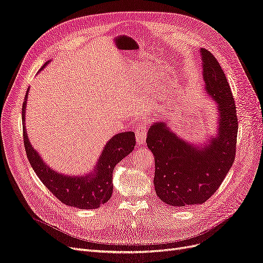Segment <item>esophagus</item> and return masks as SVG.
Instances as JSON below:
<instances>
[{
  "label": "esophagus",
  "instance_id": "1",
  "mask_svg": "<svg viewBox=\"0 0 263 263\" xmlns=\"http://www.w3.org/2000/svg\"><path fill=\"white\" fill-rule=\"evenodd\" d=\"M146 133H147V129H146V124L145 123H141L138 128V131L135 132V137H137V143L139 145H144L145 140H146Z\"/></svg>",
  "mask_w": 263,
  "mask_h": 263
}]
</instances>
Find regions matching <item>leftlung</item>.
<instances>
[{"instance_id":"left-lung-1","label":"left lung","mask_w":263,"mask_h":263,"mask_svg":"<svg viewBox=\"0 0 263 263\" xmlns=\"http://www.w3.org/2000/svg\"><path fill=\"white\" fill-rule=\"evenodd\" d=\"M205 91L217 106L215 135L191 143L166 120L155 121L147 132V147L155 157L154 186L160 200L172 207L205 202L216 193L234 162L238 122L234 99L216 57L199 50Z\"/></svg>"}]
</instances>
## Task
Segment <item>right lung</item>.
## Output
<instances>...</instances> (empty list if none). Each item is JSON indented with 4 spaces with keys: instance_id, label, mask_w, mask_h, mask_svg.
<instances>
[{
    "instance_id": "add662e5",
    "label": "right lung",
    "mask_w": 263,
    "mask_h": 263,
    "mask_svg": "<svg viewBox=\"0 0 263 263\" xmlns=\"http://www.w3.org/2000/svg\"><path fill=\"white\" fill-rule=\"evenodd\" d=\"M51 61L46 62L40 70ZM29 87L23 104L24 143L29 162L41 182L55 197L67 206L80 209H96L107 202L112 194V172L115 166L134 149L135 135L133 132H121L114 135L103 148L93 171L84 176H68L55 171L44 162L42 157L29 141L25 116Z\"/></svg>"
}]
</instances>
